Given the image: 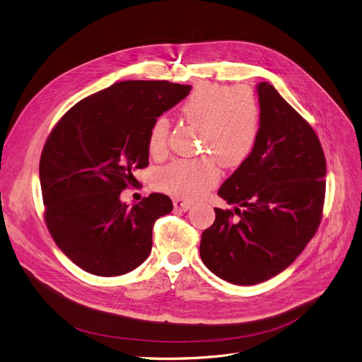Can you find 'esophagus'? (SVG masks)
Masks as SVG:
<instances>
[{
    "mask_svg": "<svg viewBox=\"0 0 362 362\" xmlns=\"http://www.w3.org/2000/svg\"><path fill=\"white\" fill-rule=\"evenodd\" d=\"M173 204L177 210H182V211H187L191 207V203L187 200H182V199H174Z\"/></svg>",
    "mask_w": 362,
    "mask_h": 362,
    "instance_id": "1",
    "label": "esophagus"
}]
</instances>
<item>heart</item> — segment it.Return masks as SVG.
Returning <instances> with one entry per match:
<instances>
[{
	"label": "heart",
	"mask_w": 362,
	"mask_h": 362,
	"mask_svg": "<svg viewBox=\"0 0 362 362\" xmlns=\"http://www.w3.org/2000/svg\"><path fill=\"white\" fill-rule=\"evenodd\" d=\"M187 122L200 127V148L210 156L181 159L160 168L155 175L158 189L175 197L194 200L214 188L225 168L243 165L256 148L262 112L256 93L250 88L200 83L181 105ZM171 124L158 117L148 130L147 147L152 156L160 158L168 151Z\"/></svg>",
	"instance_id": "1"
}]
</instances>
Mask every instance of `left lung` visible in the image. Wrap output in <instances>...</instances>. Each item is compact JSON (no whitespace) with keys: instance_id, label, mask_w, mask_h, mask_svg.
<instances>
[{"instance_id":"left-lung-1","label":"left lung","mask_w":362,"mask_h":362,"mask_svg":"<svg viewBox=\"0 0 362 362\" xmlns=\"http://www.w3.org/2000/svg\"><path fill=\"white\" fill-rule=\"evenodd\" d=\"M257 93L256 148L218 191L235 214L215 207L200 241L206 267L235 285L264 282L298 257L322 222L326 194V158L311 125L270 83H259Z\"/></svg>"}]
</instances>
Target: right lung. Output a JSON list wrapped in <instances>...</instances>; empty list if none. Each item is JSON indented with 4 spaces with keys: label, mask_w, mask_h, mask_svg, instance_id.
I'll use <instances>...</instances> for the list:
<instances>
[{
    "label": "right lung",
    "mask_w": 362,
    "mask_h": 362,
    "mask_svg": "<svg viewBox=\"0 0 362 362\" xmlns=\"http://www.w3.org/2000/svg\"><path fill=\"white\" fill-rule=\"evenodd\" d=\"M191 86L127 80L77 102L49 133L39 162L51 237L80 269L96 276L134 270L151 254L158 218L173 210L153 193L129 207L119 194L148 165V130Z\"/></svg>",
    "instance_id": "1"
}]
</instances>
